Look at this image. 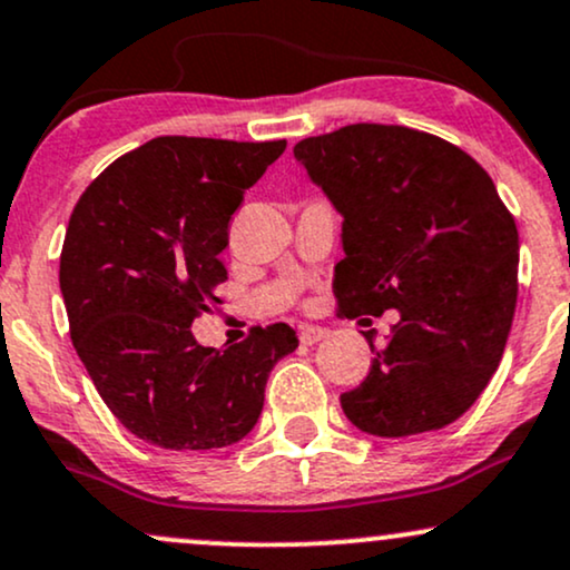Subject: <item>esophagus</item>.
<instances>
[{
    "mask_svg": "<svg viewBox=\"0 0 570 570\" xmlns=\"http://www.w3.org/2000/svg\"><path fill=\"white\" fill-rule=\"evenodd\" d=\"M326 335H330V330H324V326H303V330H299V343L313 345L318 343V340H324Z\"/></svg>",
    "mask_w": 570,
    "mask_h": 570,
    "instance_id": "34e87169",
    "label": "esophagus"
}]
</instances>
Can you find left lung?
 I'll use <instances>...</instances> for the list:
<instances>
[{"instance_id":"1","label":"left lung","mask_w":570,"mask_h":570,"mask_svg":"<svg viewBox=\"0 0 570 570\" xmlns=\"http://www.w3.org/2000/svg\"><path fill=\"white\" fill-rule=\"evenodd\" d=\"M343 214L340 318L399 322L340 396L356 429L410 436L458 421L499 370L517 307L512 212L472 155L407 126L353 122L294 144Z\"/></svg>"}]
</instances>
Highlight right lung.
<instances>
[{
    "mask_svg": "<svg viewBox=\"0 0 570 570\" xmlns=\"http://www.w3.org/2000/svg\"><path fill=\"white\" fill-rule=\"evenodd\" d=\"M286 141L158 136L90 181L69 217L61 292L69 335L117 421L166 450L238 442L257 423L289 324L203 348L193 322L227 281L219 259L246 189Z\"/></svg>",
    "mask_w": 570,
    "mask_h": 570,
    "instance_id": "right-lung-1",
    "label": "right lung"
}]
</instances>
